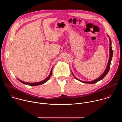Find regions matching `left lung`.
Instances as JSON below:
<instances>
[{
    "instance_id": "left-lung-1",
    "label": "left lung",
    "mask_w": 122,
    "mask_h": 122,
    "mask_svg": "<svg viewBox=\"0 0 122 122\" xmlns=\"http://www.w3.org/2000/svg\"><path fill=\"white\" fill-rule=\"evenodd\" d=\"M108 37L109 38V40H110V56H109V61H108V64H107V67L105 69V71H104V72L103 73V74L98 78L96 79V80H94V81H82L78 79H77L73 74V73L72 72V75L75 78H76L77 80L81 81V82H82L83 83H89V84H93V83H96L97 82V81L102 80L104 77H105L106 75L108 74L109 70H110V65H111V61L112 60V55H113V51H112V41H111V40L110 38V37L108 35H107Z\"/></svg>"
}]
</instances>
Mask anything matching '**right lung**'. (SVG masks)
<instances>
[{
  "instance_id": "obj_1",
  "label": "right lung",
  "mask_w": 122,
  "mask_h": 122,
  "mask_svg": "<svg viewBox=\"0 0 122 122\" xmlns=\"http://www.w3.org/2000/svg\"><path fill=\"white\" fill-rule=\"evenodd\" d=\"M53 67L51 68V72H50V73L49 74V75L47 77V78H46L45 80H44L43 81H40V82H33V83H30V82H25V81H23L20 80H19V79L17 78V79H18L21 82L23 83V84H26V85H30V86H37V85H41L45 82H46V81H47L50 78V77H51V74H52V70H53Z\"/></svg>"
}]
</instances>
